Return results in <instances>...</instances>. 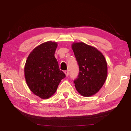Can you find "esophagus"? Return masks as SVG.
<instances>
[{"instance_id":"1","label":"esophagus","mask_w":131,"mask_h":131,"mask_svg":"<svg viewBox=\"0 0 131 131\" xmlns=\"http://www.w3.org/2000/svg\"><path fill=\"white\" fill-rule=\"evenodd\" d=\"M64 73H65V74H66V76L67 77V76H68V74H69V71H68V70L64 71Z\"/></svg>"}]
</instances>
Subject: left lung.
Wrapping results in <instances>:
<instances>
[{
  "mask_svg": "<svg viewBox=\"0 0 131 131\" xmlns=\"http://www.w3.org/2000/svg\"><path fill=\"white\" fill-rule=\"evenodd\" d=\"M71 46L79 66V74L74 81L77 91L84 97L94 95L106 80L105 58L97 48L84 42H73Z\"/></svg>",
  "mask_w": 131,
  "mask_h": 131,
  "instance_id": "8db88e82",
  "label": "left lung"
}]
</instances>
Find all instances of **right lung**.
I'll return each mask as SVG.
<instances>
[{"label":"right lung","mask_w":131,"mask_h":131,"mask_svg":"<svg viewBox=\"0 0 131 131\" xmlns=\"http://www.w3.org/2000/svg\"><path fill=\"white\" fill-rule=\"evenodd\" d=\"M56 42L47 41L34 48L29 54L24 67L25 79L33 94L48 99L55 94L60 82L66 77L59 69L55 57Z\"/></svg>","instance_id":"1"}]
</instances>
